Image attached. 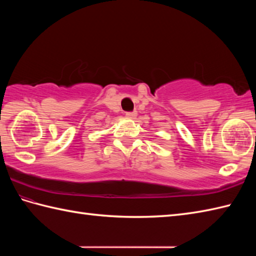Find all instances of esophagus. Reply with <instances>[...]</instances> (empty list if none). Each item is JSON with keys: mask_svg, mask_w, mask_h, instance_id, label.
<instances>
[{"mask_svg": "<svg viewBox=\"0 0 256 256\" xmlns=\"http://www.w3.org/2000/svg\"><path fill=\"white\" fill-rule=\"evenodd\" d=\"M135 116H136V112H128L126 113V118H134Z\"/></svg>", "mask_w": 256, "mask_h": 256, "instance_id": "1", "label": "esophagus"}]
</instances>
